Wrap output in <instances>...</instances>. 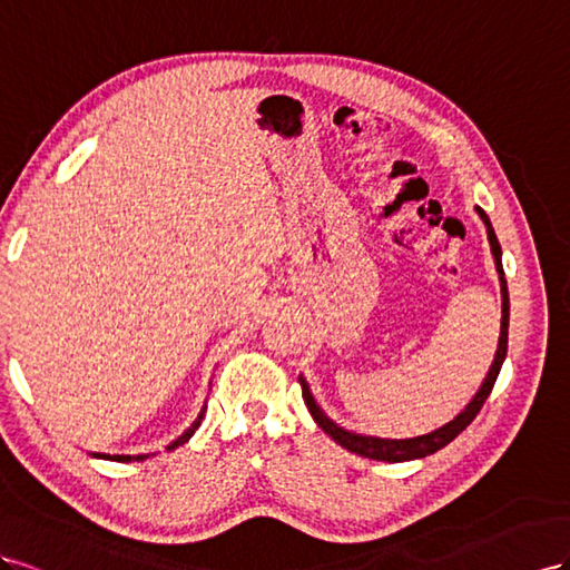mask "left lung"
<instances>
[{
  "mask_svg": "<svg viewBox=\"0 0 570 570\" xmlns=\"http://www.w3.org/2000/svg\"><path fill=\"white\" fill-rule=\"evenodd\" d=\"M475 213L480 215L482 224L487 226V238H490V248L494 255V267L499 274V284H501V332H499V344H497V353H494V361L490 372H487L484 382L480 384L478 394L470 399V403L465 409L449 420L446 425L436 428L428 434H417V436H409V439H389V436H372V434H361V432H353L336 425V422L320 409V403L315 401L313 392H311V384L305 382L303 375H298L301 389H303V401L307 405V411H311L313 420L317 425L327 432L338 446L348 449L351 453H357V456H365L372 461H386V463H403V461H415V459H425L430 453L444 449L449 442H453L470 422L475 420V415L480 413L482 403L490 396L492 386L499 377V370L503 365V357H507L509 351V286H507V276H503V267H501V246L497 240V234L492 229V222L487 217V213L482 207H475Z\"/></svg>",
  "mask_w": 570,
  "mask_h": 570,
  "instance_id": "obj_1",
  "label": "left lung"
}]
</instances>
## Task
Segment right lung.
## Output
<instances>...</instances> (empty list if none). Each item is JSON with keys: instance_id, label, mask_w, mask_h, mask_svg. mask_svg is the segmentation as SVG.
Listing matches in <instances>:
<instances>
[{"instance_id": "right-lung-1", "label": "right lung", "mask_w": 570, "mask_h": 570, "mask_svg": "<svg viewBox=\"0 0 570 570\" xmlns=\"http://www.w3.org/2000/svg\"><path fill=\"white\" fill-rule=\"evenodd\" d=\"M205 411H207V405H203L200 409V413H198V417L193 420V425L186 430V432H181L178 434L174 442H169L167 444V451H171V449H178V446H184L188 439L193 436V432L200 428V422H203V417H205ZM90 456H95V459H109V461H119V463H131V461H142V459H148L150 453H100V451H92Z\"/></svg>"}]
</instances>
